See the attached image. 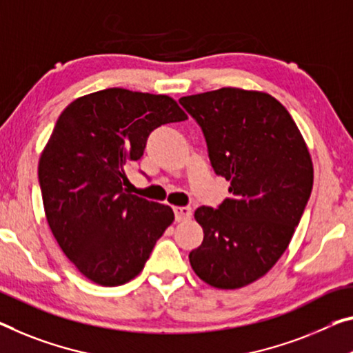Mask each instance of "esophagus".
I'll use <instances>...</instances> for the list:
<instances>
[{
    "label": "esophagus",
    "instance_id": "obj_1",
    "mask_svg": "<svg viewBox=\"0 0 353 353\" xmlns=\"http://www.w3.org/2000/svg\"><path fill=\"white\" fill-rule=\"evenodd\" d=\"M173 213H175V219L178 222L186 221L192 216V208L191 207H173Z\"/></svg>",
    "mask_w": 353,
    "mask_h": 353
}]
</instances>
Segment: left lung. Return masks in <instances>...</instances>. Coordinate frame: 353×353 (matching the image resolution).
<instances>
[{
  "mask_svg": "<svg viewBox=\"0 0 353 353\" xmlns=\"http://www.w3.org/2000/svg\"><path fill=\"white\" fill-rule=\"evenodd\" d=\"M180 104L202 129L214 173L230 181L218 208L195 210L203 241L189 262L207 284L240 289L289 246L311 197V156L290 113L267 93L221 88Z\"/></svg>",
  "mask_w": 353,
  "mask_h": 353,
  "instance_id": "8db88e82",
  "label": "left lung"
}]
</instances>
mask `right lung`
Returning <instances> with one entry per match:
<instances>
[{
    "instance_id": "obj_1",
    "label": "right lung",
    "mask_w": 353,
    "mask_h": 353,
    "mask_svg": "<svg viewBox=\"0 0 353 353\" xmlns=\"http://www.w3.org/2000/svg\"><path fill=\"white\" fill-rule=\"evenodd\" d=\"M188 120L169 96L108 88L64 108L39 161L42 202L53 236L86 278L120 285L143 270L173 222L170 207L126 192V167L150 134Z\"/></svg>"
}]
</instances>
